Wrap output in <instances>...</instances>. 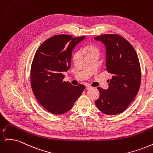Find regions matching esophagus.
I'll list each match as a JSON object with an SVG mask.
<instances>
[{"label": "esophagus", "instance_id": "esophagus-1", "mask_svg": "<svg viewBox=\"0 0 153 153\" xmlns=\"http://www.w3.org/2000/svg\"><path fill=\"white\" fill-rule=\"evenodd\" d=\"M92 89V87L89 85H86V89Z\"/></svg>", "mask_w": 153, "mask_h": 153}]
</instances>
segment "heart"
<instances>
[{
    "label": "heart",
    "mask_w": 153,
    "mask_h": 153,
    "mask_svg": "<svg viewBox=\"0 0 153 153\" xmlns=\"http://www.w3.org/2000/svg\"><path fill=\"white\" fill-rule=\"evenodd\" d=\"M80 53H85L87 55L88 57H89L92 55H99L100 50L98 47H95L94 45H87L82 49H80V52L79 51H76L75 52H74L72 56V59L73 61H76V60L79 58Z\"/></svg>",
    "instance_id": "obj_1"
}]
</instances>
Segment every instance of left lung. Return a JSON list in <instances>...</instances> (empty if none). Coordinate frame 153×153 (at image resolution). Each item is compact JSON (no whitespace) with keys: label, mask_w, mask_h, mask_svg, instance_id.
Listing matches in <instances>:
<instances>
[{"label":"left lung","mask_w":153,"mask_h":153,"mask_svg":"<svg viewBox=\"0 0 153 153\" xmlns=\"http://www.w3.org/2000/svg\"><path fill=\"white\" fill-rule=\"evenodd\" d=\"M106 47V70L112 75L108 88L98 87L100 98L95 104L101 112L117 115L126 110L135 98L140 85L139 60L133 46L118 34L94 38Z\"/></svg>","instance_id":"left-lung-1"}]
</instances>
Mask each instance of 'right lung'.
<instances>
[{
	"label": "right lung",
	"instance_id": "1",
	"mask_svg": "<svg viewBox=\"0 0 153 153\" xmlns=\"http://www.w3.org/2000/svg\"><path fill=\"white\" fill-rule=\"evenodd\" d=\"M85 38L57 35L46 40L36 51L30 69L32 89L39 103L50 113L67 112L85 88L63 80V73L71 66L73 48Z\"/></svg>",
	"mask_w": 153,
	"mask_h": 153
}]
</instances>
